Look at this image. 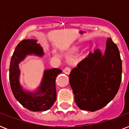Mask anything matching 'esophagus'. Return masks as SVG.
Wrapping results in <instances>:
<instances>
[{
	"mask_svg": "<svg viewBox=\"0 0 129 129\" xmlns=\"http://www.w3.org/2000/svg\"><path fill=\"white\" fill-rule=\"evenodd\" d=\"M63 72L65 73V74H70V73L71 72V68L70 67H66V68H65L63 70Z\"/></svg>",
	"mask_w": 129,
	"mask_h": 129,
	"instance_id": "obj_1",
	"label": "esophagus"
}]
</instances>
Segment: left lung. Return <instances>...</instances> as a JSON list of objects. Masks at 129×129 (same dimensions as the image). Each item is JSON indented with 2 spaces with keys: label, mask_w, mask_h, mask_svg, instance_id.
<instances>
[{
  "label": "left lung",
  "mask_w": 129,
  "mask_h": 129,
  "mask_svg": "<svg viewBox=\"0 0 129 129\" xmlns=\"http://www.w3.org/2000/svg\"><path fill=\"white\" fill-rule=\"evenodd\" d=\"M122 80V61L118 47L107 39L104 55L96 49L90 53L70 74L74 100L80 109L96 111L116 96Z\"/></svg>",
  "instance_id": "obj_1"
}]
</instances>
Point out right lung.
Masks as SVG:
<instances>
[{
    "label": "right lung",
    "instance_id": "1",
    "mask_svg": "<svg viewBox=\"0 0 129 129\" xmlns=\"http://www.w3.org/2000/svg\"><path fill=\"white\" fill-rule=\"evenodd\" d=\"M43 55L42 47L36 40L24 39L17 45L13 53L9 68V80L15 98L25 108L33 112L45 111L52 106L56 100L55 79L62 71L50 69L44 72L43 81L36 93L24 92L19 84V63L27 55Z\"/></svg>",
    "mask_w": 129,
    "mask_h": 129
}]
</instances>
